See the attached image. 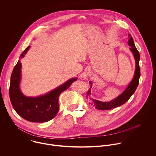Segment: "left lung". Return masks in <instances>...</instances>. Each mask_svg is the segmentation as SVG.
Returning <instances> with one entry per match:
<instances>
[{
	"label": "left lung",
	"instance_id": "1",
	"mask_svg": "<svg viewBox=\"0 0 156 156\" xmlns=\"http://www.w3.org/2000/svg\"><path fill=\"white\" fill-rule=\"evenodd\" d=\"M129 42L128 44L130 47V50L132 52L135 60V71L134 73V77L132 79V80L129 83V86L126 88V89L124 90L121 94L118 96L117 98L113 99L112 100L110 101L107 102H103L100 101L95 99H93L90 97L91 95V88L92 87V82L90 81V87L88 91L87 92L86 98L88 99H90L91 100V103L95 107L96 109H100V110H109L115 108H117L118 106H120L124 103H126L129 98L132 97V95L135 93L138 83H139V79L140 77V68L139 66V61L140 59V55L139 53V51L136 49L133 39L131 36V34H129Z\"/></svg>",
	"mask_w": 156,
	"mask_h": 156
}]
</instances>
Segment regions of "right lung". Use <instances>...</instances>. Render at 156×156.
Listing matches in <instances>:
<instances>
[{
  "instance_id": "obj_1",
  "label": "right lung",
  "mask_w": 156,
  "mask_h": 156,
  "mask_svg": "<svg viewBox=\"0 0 156 156\" xmlns=\"http://www.w3.org/2000/svg\"><path fill=\"white\" fill-rule=\"evenodd\" d=\"M28 46L21 54L10 78L9 95L15 111L24 119L32 122H45L53 119L58 112V98L61 93L67 90L77 77L69 79L66 82L43 95L36 97L25 96L20 90L21 63L23 58L29 49Z\"/></svg>"
}]
</instances>
